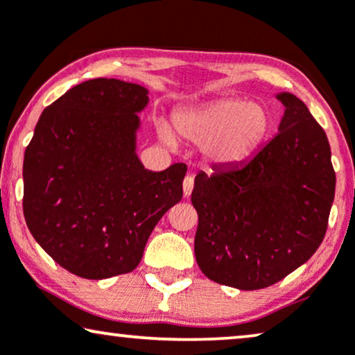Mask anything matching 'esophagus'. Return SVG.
Listing matches in <instances>:
<instances>
[{"label":"esophagus","instance_id":"34e87169","mask_svg":"<svg viewBox=\"0 0 355 355\" xmlns=\"http://www.w3.org/2000/svg\"><path fill=\"white\" fill-rule=\"evenodd\" d=\"M182 189H184V196L189 197L193 191V176L192 174H189V176H186V179H184L182 182Z\"/></svg>","mask_w":355,"mask_h":355}]
</instances>
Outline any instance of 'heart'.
Returning a JSON list of instances; mask_svg holds the SVG:
<instances>
[{
	"label": "heart",
	"instance_id": "heart-1",
	"mask_svg": "<svg viewBox=\"0 0 355 355\" xmlns=\"http://www.w3.org/2000/svg\"><path fill=\"white\" fill-rule=\"evenodd\" d=\"M271 114L265 105L242 98H220L198 108L174 113V129L182 139L205 147L207 157L223 166L244 159L266 139ZM164 144L174 145L166 123L157 124Z\"/></svg>",
	"mask_w": 355,
	"mask_h": 355
}]
</instances>
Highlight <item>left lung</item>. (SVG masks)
<instances>
[{
  "mask_svg": "<svg viewBox=\"0 0 355 355\" xmlns=\"http://www.w3.org/2000/svg\"><path fill=\"white\" fill-rule=\"evenodd\" d=\"M284 105L279 132L249 162L198 173L197 263L215 283L263 289L304 265L322 244L336 174L328 137L304 101Z\"/></svg>",
  "mask_w": 355,
  "mask_h": 355,
  "instance_id": "8db88e82",
  "label": "left lung"
}]
</instances>
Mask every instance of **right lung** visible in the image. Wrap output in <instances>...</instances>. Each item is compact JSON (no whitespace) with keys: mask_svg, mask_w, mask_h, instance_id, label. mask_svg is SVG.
<instances>
[{"mask_svg":"<svg viewBox=\"0 0 355 355\" xmlns=\"http://www.w3.org/2000/svg\"><path fill=\"white\" fill-rule=\"evenodd\" d=\"M147 94L118 79L82 82L43 110L26 148L28 231L80 278L132 271L153 227L182 198L186 164L155 173L135 153Z\"/></svg>","mask_w":355,"mask_h":355,"instance_id":"right-lung-1","label":"right lung"}]
</instances>
